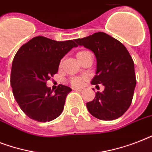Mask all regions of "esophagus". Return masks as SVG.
I'll list each match as a JSON object with an SVG mask.
<instances>
[{
	"label": "esophagus",
	"instance_id": "1",
	"mask_svg": "<svg viewBox=\"0 0 152 152\" xmlns=\"http://www.w3.org/2000/svg\"><path fill=\"white\" fill-rule=\"evenodd\" d=\"M74 91H78V92H82L83 91V89H81V88H74Z\"/></svg>",
	"mask_w": 152,
	"mask_h": 152
}]
</instances>
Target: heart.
I'll list each match as a JSON object with an SVG mask.
<instances>
[{"instance_id": "1", "label": "heart", "mask_w": 152, "mask_h": 152, "mask_svg": "<svg viewBox=\"0 0 152 152\" xmlns=\"http://www.w3.org/2000/svg\"><path fill=\"white\" fill-rule=\"evenodd\" d=\"M88 51H80V52L77 53V54H76V57L78 58L79 57H80L81 55H83V53H85ZM83 83V78H80V77H75L72 80V83L73 84L74 86H80Z\"/></svg>"}]
</instances>
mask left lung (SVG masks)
<instances>
[{"label": "left lung", "instance_id": "obj_1", "mask_svg": "<svg viewBox=\"0 0 152 152\" xmlns=\"http://www.w3.org/2000/svg\"><path fill=\"white\" fill-rule=\"evenodd\" d=\"M75 42L94 53L97 64L91 84H102L105 88L102 92L95 93L92 101L87 102L89 113L103 121L120 118L131 105L137 84L134 62L129 53L121 42L104 32Z\"/></svg>", "mask_w": 152, "mask_h": 152}]
</instances>
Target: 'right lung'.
<instances>
[{"mask_svg":"<svg viewBox=\"0 0 152 152\" xmlns=\"http://www.w3.org/2000/svg\"><path fill=\"white\" fill-rule=\"evenodd\" d=\"M76 46L72 40L37 36L19 49L12 64L11 85L15 101L31 119L46 122L62 113L72 89L60 84L53 92L46 81L57 73L64 55Z\"/></svg>","mask_w":152,"mask_h":152,"instance_id":"add662e5","label":"right lung"}]
</instances>
